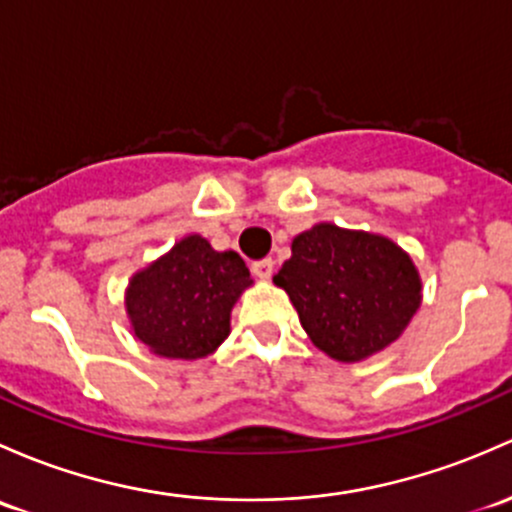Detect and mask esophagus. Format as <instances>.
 <instances>
[{"label":"esophagus","instance_id":"34e87169","mask_svg":"<svg viewBox=\"0 0 512 512\" xmlns=\"http://www.w3.org/2000/svg\"><path fill=\"white\" fill-rule=\"evenodd\" d=\"M272 272H274V262L270 260V257L252 262V274H255L257 279H270Z\"/></svg>","mask_w":512,"mask_h":512}]
</instances>
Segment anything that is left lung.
Masks as SVG:
<instances>
[{
  "instance_id": "1",
  "label": "left lung",
  "mask_w": 512,
  "mask_h": 512,
  "mask_svg": "<svg viewBox=\"0 0 512 512\" xmlns=\"http://www.w3.org/2000/svg\"><path fill=\"white\" fill-rule=\"evenodd\" d=\"M316 348L353 363L390 346L419 309V274L387 238L321 223L274 274Z\"/></svg>"
}]
</instances>
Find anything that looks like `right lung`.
Segmentation results:
<instances>
[{"mask_svg": "<svg viewBox=\"0 0 512 512\" xmlns=\"http://www.w3.org/2000/svg\"><path fill=\"white\" fill-rule=\"evenodd\" d=\"M250 284L238 252L188 235L129 282L134 336L164 358H203L228 338L230 309Z\"/></svg>", "mask_w": 512, "mask_h": 512, "instance_id": "obj_1", "label": "right lung"}]
</instances>
